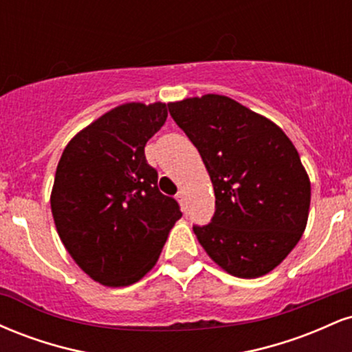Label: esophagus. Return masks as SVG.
Segmentation results:
<instances>
[{
    "instance_id": "34e87169",
    "label": "esophagus",
    "mask_w": 352,
    "mask_h": 352,
    "mask_svg": "<svg viewBox=\"0 0 352 352\" xmlns=\"http://www.w3.org/2000/svg\"><path fill=\"white\" fill-rule=\"evenodd\" d=\"M177 200H179V201H180V205H182V207H184V208H185V192H184V190H180V192H179V193H177Z\"/></svg>"
}]
</instances>
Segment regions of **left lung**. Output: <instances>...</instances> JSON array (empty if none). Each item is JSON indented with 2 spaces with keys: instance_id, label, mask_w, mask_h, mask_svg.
<instances>
[{
  "instance_id": "left-lung-1",
  "label": "left lung",
  "mask_w": 352,
  "mask_h": 352,
  "mask_svg": "<svg viewBox=\"0 0 352 352\" xmlns=\"http://www.w3.org/2000/svg\"><path fill=\"white\" fill-rule=\"evenodd\" d=\"M199 148L215 190V213L193 225L208 256L238 278L270 273L306 228L311 185L285 132L236 100L207 94L168 104Z\"/></svg>"
}]
</instances>
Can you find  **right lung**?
I'll list each match as a JSON object with an SVG mask.
<instances>
[{
    "instance_id": "1",
    "label": "right lung",
    "mask_w": 352,
    "mask_h": 352,
    "mask_svg": "<svg viewBox=\"0 0 352 352\" xmlns=\"http://www.w3.org/2000/svg\"><path fill=\"white\" fill-rule=\"evenodd\" d=\"M165 120L162 102L124 104L80 131L60 155L51 193L56 228L82 272L106 286L139 281L182 217L144 152Z\"/></svg>"
}]
</instances>
